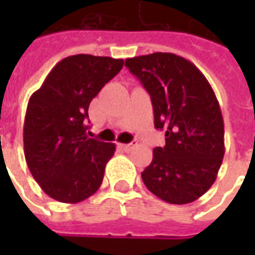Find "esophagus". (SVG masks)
<instances>
[{"instance_id":"1","label":"esophagus","mask_w":255,"mask_h":255,"mask_svg":"<svg viewBox=\"0 0 255 255\" xmlns=\"http://www.w3.org/2000/svg\"><path fill=\"white\" fill-rule=\"evenodd\" d=\"M119 146H120V147H122L123 150H126V151H129V150H131L133 147L132 143H120V144H119Z\"/></svg>"}]
</instances>
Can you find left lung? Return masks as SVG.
<instances>
[{
  "mask_svg": "<svg viewBox=\"0 0 255 255\" xmlns=\"http://www.w3.org/2000/svg\"><path fill=\"white\" fill-rule=\"evenodd\" d=\"M126 67L147 90L154 127L165 129V146L153 150L142 180L162 201L175 205L202 197L223 162L224 120L203 73L173 53L127 58Z\"/></svg>",
  "mask_w": 255,
  "mask_h": 255,
  "instance_id": "left-lung-1",
  "label": "left lung"
}]
</instances>
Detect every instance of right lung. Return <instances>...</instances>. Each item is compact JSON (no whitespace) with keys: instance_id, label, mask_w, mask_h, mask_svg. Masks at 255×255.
I'll return each mask as SVG.
<instances>
[{"instance_id":"add662e5","label":"right lung","mask_w":255,"mask_h":255,"mask_svg":"<svg viewBox=\"0 0 255 255\" xmlns=\"http://www.w3.org/2000/svg\"><path fill=\"white\" fill-rule=\"evenodd\" d=\"M123 64L122 58L69 56L30 97L23 128L25 162L39 187L58 202H82L101 187L116 144L87 136L89 105Z\"/></svg>"}]
</instances>
